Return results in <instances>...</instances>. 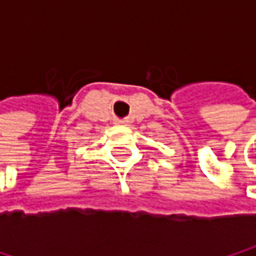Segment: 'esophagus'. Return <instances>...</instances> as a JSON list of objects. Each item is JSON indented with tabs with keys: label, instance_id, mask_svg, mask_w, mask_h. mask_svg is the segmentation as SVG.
<instances>
[{
	"label": "esophagus",
	"instance_id": "1",
	"mask_svg": "<svg viewBox=\"0 0 256 256\" xmlns=\"http://www.w3.org/2000/svg\"><path fill=\"white\" fill-rule=\"evenodd\" d=\"M128 120H126V118H117L116 120V124H128Z\"/></svg>",
	"mask_w": 256,
	"mask_h": 256
}]
</instances>
